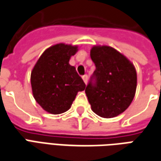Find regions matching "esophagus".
<instances>
[{
    "instance_id": "esophagus-1",
    "label": "esophagus",
    "mask_w": 161,
    "mask_h": 161,
    "mask_svg": "<svg viewBox=\"0 0 161 161\" xmlns=\"http://www.w3.org/2000/svg\"><path fill=\"white\" fill-rule=\"evenodd\" d=\"M82 78H83V80H84V82L85 83V84H87V82H88V76H87V75H84V76L82 77Z\"/></svg>"
}]
</instances>
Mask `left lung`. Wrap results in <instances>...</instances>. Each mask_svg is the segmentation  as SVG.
Wrapping results in <instances>:
<instances>
[{
	"instance_id": "1",
	"label": "left lung",
	"mask_w": 161,
	"mask_h": 161,
	"mask_svg": "<svg viewBox=\"0 0 161 161\" xmlns=\"http://www.w3.org/2000/svg\"><path fill=\"white\" fill-rule=\"evenodd\" d=\"M91 58L96 70L86 86L91 109L103 118L124 112L135 97L137 75L134 64L113 47L95 46Z\"/></svg>"
}]
</instances>
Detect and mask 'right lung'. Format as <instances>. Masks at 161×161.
<instances>
[{"label":"right lung","mask_w":161,"mask_h":161,"mask_svg":"<svg viewBox=\"0 0 161 161\" xmlns=\"http://www.w3.org/2000/svg\"><path fill=\"white\" fill-rule=\"evenodd\" d=\"M77 46L59 43L42 53L31 73V85L34 99L50 114L67 111L78 91L85 84L71 66L70 57L77 52Z\"/></svg>","instance_id":"right-lung-1"}]
</instances>
